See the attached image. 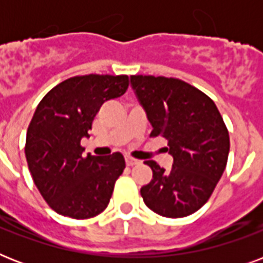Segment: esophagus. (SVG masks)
I'll use <instances>...</instances> for the list:
<instances>
[{
  "label": "esophagus",
  "instance_id": "1",
  "mask_svg": "<svg viewBox=\"0 0 263 263\" xmlns=\"http://www.w3.org/2000/svg\"><path fill=\"white\" fill-rule=\"evenodd\" d=\"M125 162H127L128 166H132V165H136L139 161L135 160V158H132V157H125Z\"/></svg>",
  "mask_w": 263,
  "mask_h": 263
}]
</instances>
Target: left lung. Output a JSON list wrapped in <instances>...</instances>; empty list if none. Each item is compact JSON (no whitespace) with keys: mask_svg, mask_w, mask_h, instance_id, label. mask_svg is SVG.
<instances>
[{"mask_svg":"<svg viewBox=\"0 0 263 263\" xmlns=\"http://www.w3.org/2000/svg\"><path fill=\"white\" fill-rule=\"evenodd\" d=\"M131 87L153 127L152 136L168 140L171 171L146 161L152 181L140 188L144 203L169 218L187 217L209 200L224 173L229 134L216 103L183 80L131 76Z\"/></svg>","mask_w":263,"mask_h":263,"instance_id":"8db88e82","label":"left lung"}]
</instances>
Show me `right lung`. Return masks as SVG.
<instances>
[{"mask_svg": "<svg viewBox=\"0 0 263 263\" xmlns=\"http://www.w3.org/2000/svg\"><path fill=\"white\" fill-rule=\"evenodd\" d=\"M127 88V75L75 76L51 88L35 109L27 131V164L43 199L59 214L83 220L109 204L125 168L124 157H83L80 140L90 136L101 105Z\"/></svg>", "mask_w": 263, "mask_h": 263, "instance_id": "obj_1", "label": "right lung"}]
</instances>
